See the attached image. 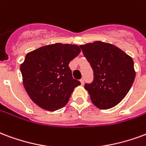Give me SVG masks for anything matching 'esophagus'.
<instances>
[{"label": "esophagus", "instance_id": "1", "mask_svg": "<svg viewBox=\"0 0 146 146\" xmlns=\"http://www.w3.org/2000/svg\"><path fill=\"white\" fill-rule=\"evenodd\" d=\"M80 83H81L82 85H84V78L80 79Z\"/></svg>", "mask_w": 146, "mask_h": 146}]
</instances>
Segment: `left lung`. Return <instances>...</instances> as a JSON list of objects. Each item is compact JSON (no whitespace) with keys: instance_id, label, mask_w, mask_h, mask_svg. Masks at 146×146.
I'll return each mask as SVG.
<instances>
[{"instance_id":"obj_1","label":"left lung","mask_w":146,"mask_h":146,"mask_svg":"<svg viewBox=\"0 0 146 146\" xmlns=\"http://www.w3.org/2000/svg\"><path fill=\"white\" fill-rule=\"evenodd\" d=\"M80 47L94 71L93 82L84 86L93 104L100 109L116 106L135 78L132 58L117 46L100 41Z\"/></svg>"}]
</instances>
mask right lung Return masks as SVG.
I'll return each instance as SVG.
<instances>
[{
    "mask_svg": "<svg viewBox=\"0 0 146 146\" xmlns=\"http://www.w3.org/2000/svg\"><path fill=\"white\" fill-rule=\"evenodd\" d=\"M76 45L56 43L27 54L21 65L23 85L32 101L54 111L67 104L80 82L73 78L69 63L80 53Z\"/></svg>",
    "mask_w": 146,
    "mask_h": 146,
    "instance_id": "right-lung-1",
    "label": "right lung"
}]
</instances>
